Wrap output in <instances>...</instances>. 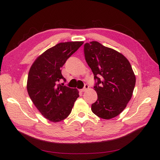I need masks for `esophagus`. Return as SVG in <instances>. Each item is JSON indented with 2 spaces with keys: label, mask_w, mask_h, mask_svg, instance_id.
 <instances>
[{
  "label": "esophagus",
  "mask_w": 160,
  "mask_h": 160,
  "mask_svg": "<svg viewBox=\"0 0 160 160\" xmlns=\"http://www.w3.org/2000/svg\"><path fill=\"white\" fill-rule=\"evenodd\" d=\"M89 88V85H88V84H85V86H84V88L82 89V90H80V92H85Z\"/></svg>",
  "instance_id": "esophagus-1"
}]
</instances>
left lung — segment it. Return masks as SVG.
<instances>
[{
	"instance_id": "8db88e82",
	"label": "left lung",
	"mask_w": 160,
	"mask_h": 160,
	"mask_svg": "<svg viewBox=\"0 0 160 160\" xmlns=\"http://www.w3.org/2000/svg\"><path fill=\"white\" fill-rule=\"evenodd\" d=\"M84 54L94 74L97 93L91 109L102 118H114L123 112L132 95L135 76L131 63L123 54L98 42L85 43Z\"/></svg>"
}]
</instances>
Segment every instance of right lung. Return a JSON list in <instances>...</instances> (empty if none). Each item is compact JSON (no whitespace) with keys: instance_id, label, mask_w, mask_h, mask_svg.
Returning a JSON list of instances; mask_svg holds the SVG:
<instances>
[{"instance_id":"add662e5","label":"right lung","mask_w":160,"mask_h":160,"mask_svg":"<svg viewBox=\"0 0 160 160\" xmlns=\"http://www.w3.org/2000/svg\"><path fill=\"white\" fill-rule=\"evenodd\" d=\"M82 44V42L59 43L40 55L29 71L27 84L29 96L40 113L52 122L67 118L79 97L77 89L58 82L66 81L61 68Z\"/></svg>"}]
</instances>
